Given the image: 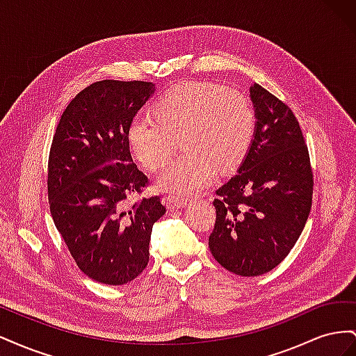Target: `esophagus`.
Returning a JSON list of instances; mask_svg holds the SVG:
<instances>
[{
  "label": "esophagus",
  "mask_w": 356,
  "mask_h": 356,
  "mask_svg": "<svg viewBox=\"0 0 356 356\" xmlns=\"http://www.w3.org/2000/svg\"><path fill=\"white\" fill-rule=\"evenodd\" d=\"M165 204L168 209H184V208H187L188 202L169 196V197H165Z\"/></svg>",
  "instance_id": "esophagus-1"
}]
</instances>
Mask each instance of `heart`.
Segmentation results:
<instances>
[{
    "instance_id": "obj_1",
    "label": "heart",
    "mask_w": 356,
    "mask_h": 356,
    "mask_svg": "<svg viewBox=\"0 0 356 356\" xmlns=\"http://www.w3.org/2000/svg\"><path fill=\"white\" fill-rule=\"evenodd\" d=\"M153 114H138L127 126V143L143 166L154 170L181 135L184 154L157 177L160 190L190 196L207 188L217 169L238 166L251 145L255 114L246 96L212 83H182L154 104Z\"/></svg>"
}]
</instances>
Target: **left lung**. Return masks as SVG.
<instances>
[{"label":"left lung","mask_w":356,"mask_h":356,"mask_svg":"<svg viewBox=\"0 0 356 356\" xmlns=\"http://www.w3.org/2000/svg\"><path fill=\"white\" fill-rule=\"evenodd\" d=\"M255 127L238 174L217 190L209 250L239 276L270 272L293 250L312 207L314 175L297 118L260 84H251Z\"/></svg>","instance_id":"1"}]
</instances>
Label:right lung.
<instances>
[{
    "instance_id": "add662e5",
    "label": "right lung",
    "mask_w": 356,
    "mask_h": 356,
    "mask_svg": "<svg viewBox=\"0 0 356 356\" xmlns=\"http://www.w3.org/2000/svg\"><path fill=\"white\" fill-rule=\"evenodd\" d=\"M156 92L154 83L104 80L90 84L60 115L49 156L53 221L80 270L93 281L123 285L149 260L160 197L129 204L147 186L134 163L127 126Z\"/></svg>"
}]
</instances>
